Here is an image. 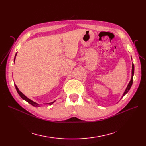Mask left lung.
Here are the masks:
<instances>
[{
    "label": "left lung",
    "instance_id": "left-lung-1",
    "mask_svg": "<svg viewBox=\"0 0 146 146\" xmlns=\"http://www.w3.org/2000/svg\"><path fill=\"white\" fill-rule=\"evenodd\" d=\"M134 69H135L134 64H133H133H132V70H131V80H130V82L129 83V84H128V85H127V88H126V89H125L124 92H123V95H122V98L128 92H129V91L130 90V88H131V85H132V84H133V75H134ZM122 98H121V99H122Z\"/></svg>",
    "mask_w": 146,
    "mask_h": 146
}]
</instances>
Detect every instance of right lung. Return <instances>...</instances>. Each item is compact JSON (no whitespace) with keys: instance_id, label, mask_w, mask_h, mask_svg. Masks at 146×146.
Returning <instances> with one entry per match:
<instances>
[{"instance_id":"add662e5","label":"right lung","mask_w":146,"mask_h":146,"mask_svg":"<svg viewBox=\"0 0 146 146\" xmlns=\"http://www.w3.org/2000/svg\"><path fill=\"white\" fill-rule=\"evenodd\" d=\"M16 55H17V53L16 54V55H15V58H14V62H15V59H16ZM15 88H16V91H17V93L19 94V95L21 96V98L23 99H24V100H25V101H27L28 103H29L30 104H31L32 105H33V106H34V107H40V105L39 104H38V103H36V102H33V100H32L31 99H29L27 97H26L23 92H21L19 90V89H18V88L17 87V86L15 85ZM55 102V101H54V102H50V103H47V104H49V105H52L53 103H54Z\"/></svg>"}]
</instances>
